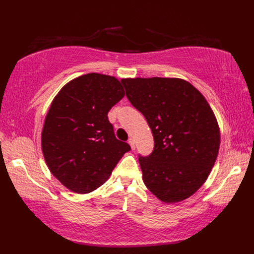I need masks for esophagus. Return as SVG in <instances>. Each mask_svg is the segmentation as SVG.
Wrapping results in <instances>:
<instances>
[{
	"instance_id": "obj_1",
	"label": "esophagus",
	"mask_w": 254,
	"mask_h": 254,
	"mask_svg": "<svg viewBox=\"0 0 254 254\" xmlns=\"http://www.w3.org/2000/svg\"><path fill=\"white\" fill-rule=\"evenodd\" d=\"M128 144H130V146H131L132 149H135V142H134L133 138L128 139Z\"/></svg>"
}]
</instances>
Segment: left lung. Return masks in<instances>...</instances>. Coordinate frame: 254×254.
Here are the masks:
<instances>
[{"label": "left lung", "mask_w": 254, "mask_h": 254, "mask_svg": "<svg viewBox=\"0 0 254 254\" xmlns=\"http://www.w3.org/2000/svg\"><path fill=\"white\" fill-rule=\"evenodd\" d=\"M121 83L154 136L152 154L138 158L145 186L165 203L191 196L206 181L218 155L219 127L208 102L180 78H123Z\"/></svg>", "instance_id": "1"}]
</instances>
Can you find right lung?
<instances>
[{
  "instance_id": "right-lung-1",
  "label": "right lung",
  "mask_w": 254,
  "mask_h": 254,
  "mask_svg": "<svg viewBox=\"0 0 254 254\" xmlns=\"http://www.w3.org/2000/svg\"><path fill=\"white\" fill-rule=\"evenodd\" d=\"M123 97L116 77L89 73L68 82L53 99L42 128V153L51 174L71 191L85 194L104 185L131 149L108 120Z\"/></svg>"
}]
</instances>
